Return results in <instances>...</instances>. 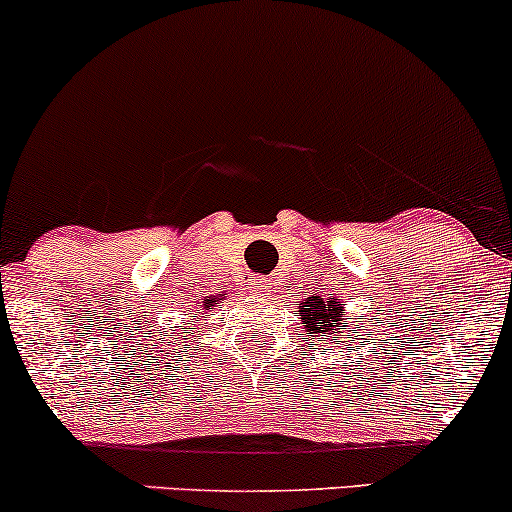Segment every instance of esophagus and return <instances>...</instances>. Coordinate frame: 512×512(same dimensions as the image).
Masks as SVG:
<instances>
[{
    "label": "esophagus",
    "mask_w": 512,
    "mask_h": 512,
    "mask_svg": "<svg viewBox=\"0 0 512 512\" xmlns=\"http://www.w3.org/2000/svg\"><path fill=\"white\" fill-rule=\"evenodd\" d=\"M250 291L260 293V296H269V291H272V281L262 279V276H252V279H250Z\"/></svg>",
    "instance_id": "esophagus-1"
}]
</instances>
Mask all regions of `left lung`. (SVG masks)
<instances>
[{
	"mask_svg": "<svg viewBox=\"0 0 512 512\" xmlns=\"http://www.w3.org/2000/svg\"><path fill=\"white\" fill-rule=\"evenodd\" d=\"M344 301L339 296H327V298H320V296H310L305 298L303 303H298V315H301V325H303V332L305 337H313L317 342H327L334 337H351V332H356V325L354 322H361L363 317H356V315H349L344 310Z\"/></svg>",
	"mask_w": 512,
	"mask_h": 512,
	"instance_id": "obj_1",
	"label": "left lung"
}]
</instances>
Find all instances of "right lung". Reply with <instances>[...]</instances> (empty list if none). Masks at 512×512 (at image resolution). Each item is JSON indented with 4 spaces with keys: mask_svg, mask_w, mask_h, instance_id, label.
<instances>
[{
    "mask_svg": "<svg viewBox=\"0 0 512 512\" xmlns=\"http://www.w3.org/2000/svg\"><path fill=\"white\" fill-rule=\"evenodd\" d=\"M219 301H221V298H219ZM214 305H216V298H202V310H211V308H214ZM192 317H197V315H192Z\"/></svg>",
    "mask_w": 512,
    "mask_h": 512,
    "instance_id": "right-lung-1",
    "label": "right lung"
}]
</instances>
